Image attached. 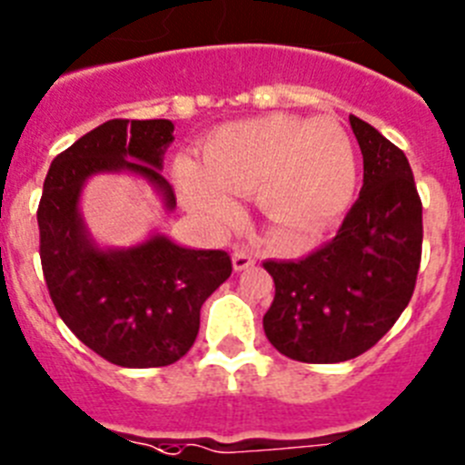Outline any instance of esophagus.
Returning <instances> with one entry per match:
<instances>
[{
    "instance_id": "obj_1",
    "label": "esophagus",
    "mask_w": 465,
    "mask_h": 465,
    "mask_svg": "<svg viewBox=\"0 0 465 465\" xmlns=\"http://www.w3.org/2000/svg\"><path fill=\"white\" fill-rule=\"evenodd\" d=\"M233 262V272H245V269H250V266L255 264V257L248 255V252H243V250H236L232 257Z\"/></svg>"
}]
</instances>
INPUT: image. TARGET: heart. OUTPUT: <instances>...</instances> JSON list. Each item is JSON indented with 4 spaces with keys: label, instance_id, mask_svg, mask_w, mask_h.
Returning a JSON list of instances; mask_svg holds the SVG:
<instances>
[{
    "label": "heart",
    "instance_id": "heart-1",
    "mask_svg": "<svg viewBox=\"0 0 465 465\" xmlns=\"http://www.w3.org/2000/svg\"><path fill=\"white\" fill-rule=\"evenodd\" d=\"M184 205L210 229L236 222L233 196L255 193L269 241L285 252L321 243L353 199L358 159L330 119L266 114L224 124L177 165Z\"/></svg>",
    "mask_w": 465,
    "mask_h": 465
}]
</instances>
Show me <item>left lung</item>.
I'll return each instance as SVG.
<instances>
[{
    "label": "left lung",
    "instance_id": "left-lung-1",
    "mask_svg": "<svg viewBox=\"0 0 465 465\" xmlns=\"http://www.w3.org/2000/svg\"><path fill=\"white\" fill-rule=\"evenodd\" d=\"M362 189L337 236L300 262H264L276 294L266 339L292 361L344 362L372 349L410 304L421 264V199L407 156L351 114Z\"/></svg>",
    "mask_w": 465,
    "mask_h": 465
}]
</instances>
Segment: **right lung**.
<instances>
[{
	"instance_id": "obj_1",
	"label": "right lung",
	"mask_w": 465,
	"mask_h": 465,
	"mask_svg": "<svg viewBox=\"0 0 465 465\" xmlns=\"http://www.w3.org/2000/svg\"><path fill=\"white\" fill-rule=\"evenodd\" d=\"M173 121L112 119L58 154L39 201L44 278L64 325L104 361L144 370L180 361L199 334L201 306L232 276L224 250H193L171 236L103 245L82 215V193L95 175L147 183L165 213L175 193L161 171Z\"/></svg>"
}]
</instances>
